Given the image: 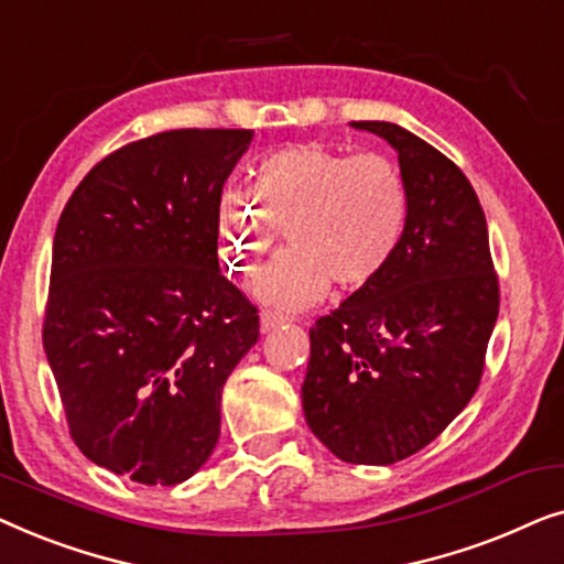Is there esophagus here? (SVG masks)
I'll use <instances>...</instances> for the list:
<instances>
[{
  "instance_id": "esophagus-1",
  "label": "esophagus",
  "mask_w": 564,
  "mask_h": 564,
  "mask_svg": "<svg viewBox=\"0 0 564 564\" xmlns=\"http://www.w3.org/2000/svg\"><path fill=\"white\" fill-rule=\"evenodd\" d=\"M282 323H284L282 315H276L272 311H264V313H261V334H272V330L280 328Z\"/></svg>"
}]
</instances>
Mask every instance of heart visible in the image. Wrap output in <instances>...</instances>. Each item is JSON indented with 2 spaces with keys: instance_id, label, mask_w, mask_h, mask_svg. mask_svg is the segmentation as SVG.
<instances>
[{
  "instance_id": "b5f03b06",
  "label": "heart",
  "mask_w": 564,
  "mask_h": 564,
  "mask_svg": "<svg viewBox=\"0 0 564 564\" xmlns=\"http://www.w3.org/2000/svg\"><path fill=\"white\" fill-rule=\"evenodd\" d=\"M411 213L405 176L382 153L300 143L261 159L257 197L226 189L218 199L220 261L249 276L288 228L290 249L253 276L251 295L280 313L372 282L403 243Z\"/></svg>"
}]
</instances>
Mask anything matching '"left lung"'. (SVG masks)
Wrapping results in <instances>:
<instances>
[{
  "label": "left lung",
  "instance_id": "obj_1",
  "mask_svg": "<svg viewBox=\"0 0 564 564\" xmlns=\"http://www.w3.org/2000/svg\"><path fill=\"white\" fill-rule=\"evenodd\" d=\"M351 128L398 151L411 213L382 274L311 328L303 411L338 459L395 465L475 395L498 321V276L480 199L459 166L395 122Z\"/></svg>",
  "mask_w": 564,
  "mask_h": 564
}]
</instances>
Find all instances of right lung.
Here are the masks:
<instances>
[{"label":"right lung","mask_w":564,"mask_h":564,"mask_svg":"<svg viewBox=\"0 0 564 564\" xmlns=\"http://www.w3.org/2000/svg\"><path fill=\"white\" fill-rule=\"evenodd\" d=\"M253 130H166L84 176L53 238L43 346L87 459L141 485L197 473L259 315L220 274L218 199Z\"/></svg>","instance_id":"obj_1"}]
</instances>
